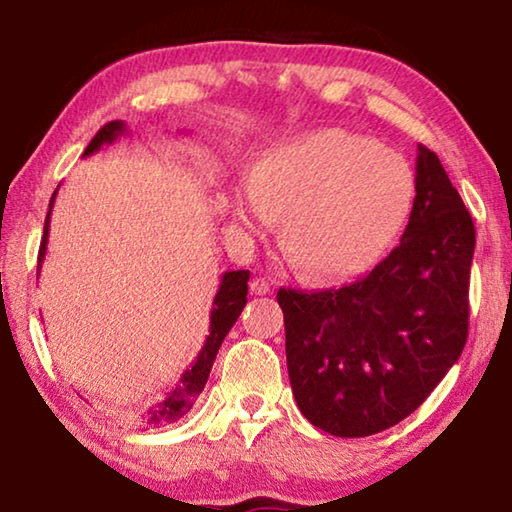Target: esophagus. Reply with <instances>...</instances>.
<instances>
[{
	"mask_svg": "<svg viewBox=\"0 0 512 512\" xmlns=\"http://www.w3.org/2000/svg\"><path fill=\"white\" fill-rule=\"evenodd\" d=\"M273 289V282H268L266 277H255L253 282H250V291L255 293V296H266V293H271Z\"/></svg>",
	"mask_w": 512,
	"mask_h": 512,
	"instance_id": "esophagus-1",
	"label": "esophagus"
}]
</instances>
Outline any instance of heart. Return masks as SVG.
I'll return each instance as SVG.
<instances>
[{"label": "heart", "mask_w": 512, "mask_h": 512, "mask_svg": "<svg viewBox=\"0 0 512 512\" xmlns=\"http://www.w3.org/2000/svg\"><path fill=\"white\" fill-rule=\"evenodd\" d=\"M415 176L400 153L368 137L323 128L266 151L232 192L235 221L266 232L284 212L282 248L314 282L375 266L409 221Z\"/></svg>", "instance_id": "b5f03b06"}]
</instances>
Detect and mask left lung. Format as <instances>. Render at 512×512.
I'll list each match as a JSON object with an SVG mask.
<instances>
[{
	"label": "left lung",
	"instance_id": "8db88e82",
	"mask_svg": "<svg viewBox=\"0 0 512 512\" xmlns=\"http://www.w3.org/2000/svg\"><path fill=\"white\" fill-rule=\"evenodd\" d=\"M474 244L461 194L418 144L400 246L348 287L277 291L291 388L314 427L372 436L427 400L465 348Z\"/></svg>",
	"mask_w": 512,
	"mask_h": 512
}]
</instances>
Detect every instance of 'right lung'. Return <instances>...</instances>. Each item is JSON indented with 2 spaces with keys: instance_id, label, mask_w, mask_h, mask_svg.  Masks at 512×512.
I'll list each match as a JSON object with an SVG mask.
<instances>
[{
  "instance_id": "obj_1",
  "label": "right lung",
  "mask_w": 512,
  "mask_h": 512,
  "mask_svg": "<svg viewBox=\"0 0 512 512\" xmlns=\"http://www.w3.org/2000/svg\"><path fill=\"white\" fill-rule=\"evenodd\" d=\"M126 133V124L124 121H110L101 128V131L92 137V142L88 144L83 155H92L94 151H99L103 144H112L119 135ZM54 196L49 201V212L45 219V235H42V244H40V255H38V268L42 266V259H45L47 253V239H49V219H51V207H54ZM248 277L250 271H228L221 275V284L219 291H216L214 302H212V314H210V334H207L203 350L198 352L196 361L192 363V368H187L183 375H180V381L173 388L171 393H167L162 402H158L149 409V413L140 418V427H158V424H169L176 422L178 418L192 409L196 397L201 395V391L207 384V377H210V370L214 366L216 352H219L221 343L232 325L237 323V318L241 314V309L246 307L248 302Z\"/></svg>"
}]
</instances>
